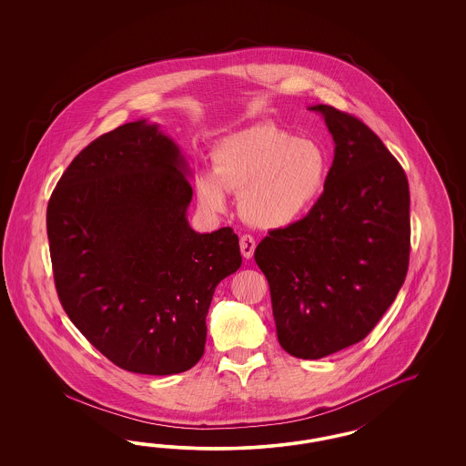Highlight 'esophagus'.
Returning a JSON list of instances; mask_svg holds the SVG:
<instances>
[{
    "instance_id": "esophagus-1",
    "label": "esophagus",
    "mask_w": 466,
    "mask_h": 466,
    "mask_svg": "<svg viewBox=\"0 0 466 466\" xmlns=\"http://www.w3.org/2000/svg\"><path fill=\"white\" fill-rule=\"evenodd\" d=\"M240 253L246 258V259H251L253 258L254 249H256V240L251 236H240L239 240Z\"/></svg>"
}]
</instances>
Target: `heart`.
I'll return each mask as SVG.
<instances>
[{
	"instance_id": "b5f03b06",
	"label": "heart",
	"mask_w": 466,
	"mask_h": 466,
	"mask_svg": "<svg viewBox=\"0 0 466 466\" xmlns=\"http://www.w3.org/2000/svg\"><path fill=\"white\" fill-rule=\"evenodd\" d=\"M212 174L195 179L198 203L205 212L222 213L227 193L239 195L240 215L259 228L292 226L309 212L328 177L325 148L289 129L263 123L217 141Z\"/></svg>"
}]
</instances>
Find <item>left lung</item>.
<instances>
[{"label": "left lung", "instance_id": "1", "mask_svg": "<svg viewBox=\"0 0 466 466\" xmlns=\"http://www.w3.org/2000/svg\"><path fill=\"white\" fill-rule=\"evenodd\" d=\"M309 109L323 114L335 141L325 191L304 218L269 230L254 259L283 350L323 359L366 339L405 282L410 191L370 127L331 106Z\"/></svg>", "mask_w": 466, "mask_h": 466}]
</instances>
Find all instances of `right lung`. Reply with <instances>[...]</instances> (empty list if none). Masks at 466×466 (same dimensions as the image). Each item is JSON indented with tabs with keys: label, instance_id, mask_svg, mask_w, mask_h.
<instances>
[{
	"label": "right lung",
	"instance_id": "right-lung-1",
	"mask_svg": "<svg viewBox=\"0 0 466 466\" xmlns=\"http://www.w3.org/2000/svg\"><path fill=\"white\" fill-rule=\"evenodd\" d=\"M179 147L145 119L92 141L47 203L57 297L71 323L129 372L169 376L205 352L215 287L242 263L230 227L198 234Z\"/></svg>",
	"mask_w": 466,
	"mask_h": 466
}]
</instances>
